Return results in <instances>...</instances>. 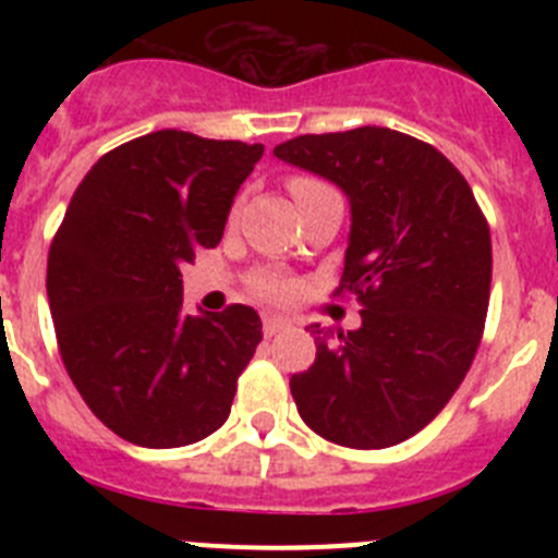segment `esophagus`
Masks as SVG:
<instances>
[{"instance_id":"1","label":"esophagus","mask_w":558,"mask_h":558,"mask_svg":"<svg viewBox=\"0 0 558 558\" xmlns=\"http://www.w3.org/2000/svg\"><path fill=\"white\" fill-rule=\"evenodd\" d=\"M293 327V322H290V318H284V315H268V318H265L263 322V332L268 335H276V332H282V329H290Z\"/></svg>"}]
</instances>
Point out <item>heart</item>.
<instances>
[{"label":"heart","instance_id":"1","mask_svg":"<svg viewBox=\"0 0 558 558\" xmlns=\"http://www.w3.org/2000/svg\"><path fill=\"white\" fill-rule=\"evenodd\" d=\"M288 190L295 198V204H304L310 195L327 190V184L313 179V175H293V179L288 181ZM254 290L256 295H263V299H268V302H288V299H293L295 293V282L290 279V276H282V274H263V276H256Z\"/></svg>","mask_w":558,"mask_h":558}]
</instances>
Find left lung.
<instances>
[{
	"mask_svg": "<svg viewBox=\"0 0 558 558\" xmlns=\"http://www.w3.org/2000/svg\"><path fill=\"white\" fill-rule=\"evenodd\" d=\"M274 156L347 192L352 231L335 293L363 307L352 332L313 324L315 363L290 377L299 416L340 447L399 445L430 425L475 360L489 223L445 153L391 128L304 133Z\"/></svg>",
	"mask_w": 558,
	"mask_h": 558,
	"instance_id": "obj_1",
	"label": "left lung"
}]
</instances>
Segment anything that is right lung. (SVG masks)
<instances>
[{"mask_svg": "<svg viewBox=\"0 0 558 558\" xmlns=\"http://www.w3.org/2000/svg\"><path fill=\"white\" fill-rule=\"evenodd\" d=\"M263 145L147 133L75 190L47 259L69 377L108 430L140 447L195 445L229 418L263 340L256 310L186 315L181 268L215 248Z\"/></svg>", "mask_w": 558, "mask_h": 558, "instance_id": "1", "label": "right lung"}]
</instances>
